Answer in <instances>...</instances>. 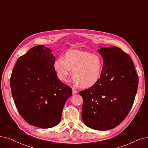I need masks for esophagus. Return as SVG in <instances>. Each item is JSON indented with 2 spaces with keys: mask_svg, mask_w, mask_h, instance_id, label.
Masks as SVG:
<instances>
[{
  "mask_svg": "<svg viewBox=\"0 0 148 148\" xmlns=\"http://www.w3.org/2000/svg\"><path fill=\"white\" fill-rule=\"evenodd\" d=\"M78 93V91L76 90L75 88H72V94L73 95H75L76 93Z\"/></svg>",
  "mask_w": 148,
  "mask_h": 148,
  "instance_id": "obj_1",
  "label": "esophagus"
}]
</instances>
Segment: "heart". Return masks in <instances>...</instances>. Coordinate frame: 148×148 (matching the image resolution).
I'll use <instances>...</instances> for the list:
<instances>
[{
  "instance_id": "obj_1",
  "label": "heart",
  "mask_w": 148,
  "mask_h": 148,
  "mask_svg": "<svg viewBox=\"0 0 148 148\" xmlns=\"http://www.w3.org/2000/svg\"><path fill=\"white\" fill-rule=\"evenodd\" d=\"M53 67L58 78L62 81L67 80L73 69L74 83L83 88H90L101 77L103 60L101 56L89 52L73 50L67 52L64 58H58Z\"/></svg>"
}]
</instances>
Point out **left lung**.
<instances>
[{
    "instance_id": "left-lung-1",
    "label": "left lung",
    "mask_w": 148,
    "mask_h": 148,
    "mask_svg": "<svg viewBox=\"0 0 148 148\" xmlns=\"http://www.w3.org/2000/svg\"><path fill=\"white\" fill-rule=\"evenodd\" d=\"M98 51L103 59V73L95 85L79 92L82 119L88 127L107 131L120 125L131 110L138 78L131 57L120 49L101 47Z\"/></svg>"
}]
</instances>
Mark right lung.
Listing matches in <instances>:
<instances>
[{
  "label": "right lung",
  "mask_w": 148,
  "mask_h": 148,
  "mask_svg": "<svg viewBox=\"0 0 148 148\" xmlns=\"http://www.w3.org/2000/svg\"><path fill=\"white\" fill-rule=\"evenodd\" d=\"M52 50L40 45L19 57L10 79L11 90L19 114L29 125L51 128L60 122L72 89L58 79Z\"/></svg>",
  "instance_id": "1"
}]
</instances>
